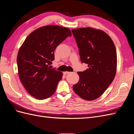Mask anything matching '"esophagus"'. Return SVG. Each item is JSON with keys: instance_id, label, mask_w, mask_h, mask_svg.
Returning <instances> with one entry per match:
<instances>
[{"instance_id": "obj_1", "label": "esophagus", "mask_w": 134, "mask_h": 134, "mask_svg": "<svg viewBox=\"0 0 134 134\" xmlns=\"http://www.w3.org/2000/svg\"><path fill=\"white\" fill-rule=\"evenodd\" d=\"M70 72H69V71H65V72H64V75H66V74H69Z\"/></svg>"}]
</instances>
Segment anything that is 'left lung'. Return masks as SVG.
<instances>
[{"mask_svg":"<svg viewBox=\"0 0 134 134\" xmlns=\"http://www.w3.org/2000/svg\"><path fill=\"white\" fill-rule=\"evenodd\" d=\"M79 48L82 63L88 69L78 72L79 82L73 90L83 99L98 98L115 78L117 70V53L112 40L104 31L91 27L71 30Z\"/></svg>","mask_w":134,"mask_h":134,"instance_id":"left-lung-1","label":"left lung"}]
</instances>
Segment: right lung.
I'll return each instance as SVG.
<instances>
[{
    "mask_svg": "<svg viewBox=\"0 0 134 134\" xmlns=\"http://www.w3.org/2000/svg\"><path fill=\"white\" fill-rule=\"evenodd\" d=\"M71 36L68 28L43 26L31 32L19 48L17 59L19 79L26 91L36 99L48 98L55 93L63 72L50 68L54 51Z\"/></svg>",
    "mask_w": 134,
    "mask_h": 134,
    "instance_id": "1",
    "label": "right lung"
}]
</instances>
